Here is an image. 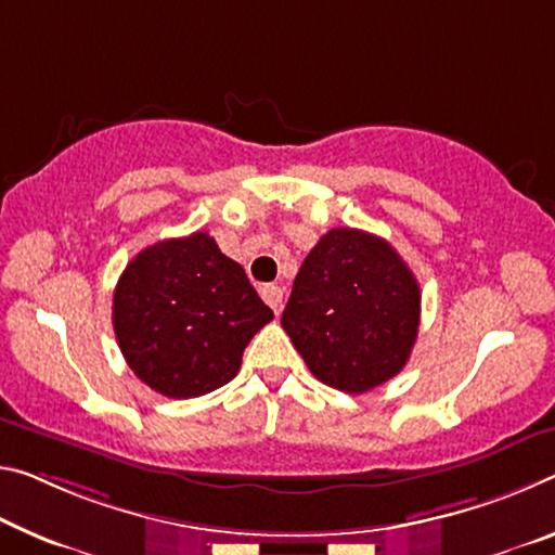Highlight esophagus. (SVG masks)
Listing matches in <instances>:
<instances>
[{
    "mask_svg": "<svg viewBox=\"0 0 555 555\" xmlns=\"http://www.w3.org/2000/svg\"><path fill=\"white\" fill-rule=\"evenodd\" d=\"M261 298L271 306V309L279 311V309H281V301H284V288L274 286V284L261 286Z\"/></svg>",
    "mask_w": 555,
    "mask_h": 555,
    "instance_id": "1",
    "label": "esophagus"
}]
</instances>
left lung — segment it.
<instances>
[{"mask_svg":"<svg viewBox=\"0 0 555 555\" xmlns=\"http://www.w3.org/2000/svg\"><path fill=\"white\" fill-rule=\"evenodd\" d=\"M281 325L321 383L367 392L408 363L420 284L380 236L338 227L304 259Z\"/></svg>","mask_w":555,"mask_h":555,"instance_id":"left-lung-1","label":"left lung"}]
</instances>
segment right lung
I'll return each instance as SVG.
<instances>
[{
	"mask_svg": "<svg viewBox=\"0 0 555 555\" xmlns=\"http://www.w3.org/2000/svg\"><path fill=\"white\" fill-rule=\"evenodd\" d=\"M274 311L207 232L147 246L113 294V331L140 380L188 400L222 388Z\"/></svg>",
	"mask_w": 555,
	"mask_h": 555,
	"instance_id": "1",
	"label": "right lung"
}]
</instances>
